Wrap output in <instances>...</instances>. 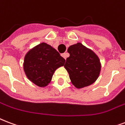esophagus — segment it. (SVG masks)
<instances>
[{"label": "esophagus", "mask_w": 125, "mask_h": 125, "mask_svg": "<svg viewBox=\"0 0 125 125\" xmlns=\"http://www.w3.org/2000/svg\"><path fill=\"white\" fill-rule=\"evenodd\" d=\"M62 56L65 60H66L67 58L69 56V54H68V53H63V54H62Z\"/></svg>", "instance_id": "esophagus-1"}]
</instances>
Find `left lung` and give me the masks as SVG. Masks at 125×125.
Wrapping results in <instances>:
<instances>
[{
    "instance_id": "left-lung-1",
    "label": "left lung",
    "mask_w": 125,
    "mask_h": 125,
    "mask_svg": "<svg viewBox=\"0 0 125 125\" xmlns=\"http://www.w3.org/2000/svg\"><path fill=\"white\" fill-rule=\"evenodd\" d=\"M67 52L70 56L66 59L64 67L73 85L82 88L94 83L101 71L98 56L80 42L70 46Z\"/></svg>"
}]
</instances>
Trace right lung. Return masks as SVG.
<instances>
[{"label":"right lung","mask_w":125,"mask_h":125,"mask_svg":"<svg viewBox=\"0 0 125 125\" xmlns=\"http://www.w3.org/2000/svg\"><path fill=\"white\" fill-rule=\"evenodd\" d=\"M65 62L55 48L42 42L25 54L23 69L29 81L39 87H45L51 81L55 71L63 66Z\"/></svg>","instance_id":"right-lung-1"}]
</instances>
